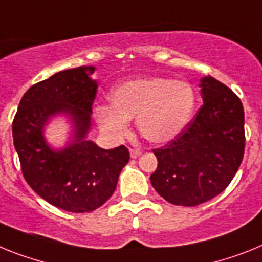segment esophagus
<instances>
[{
  "instance_id": "34e87169",
  "label": "esophagus",
  "mask_w": 262,
  "mask_h": 262,
  "mask_svg": "<svg viewBox=\"0 0 262 262\" xmlns=\"http://www.w3.org/2000/svg\"><path fill=\"white\" fill-rule=\"evenodd\" d=\"M129 151H130V157H132V158H137L138 156L141 155V150H140V149L132 148L130 150H129Z\"/></svg>"
}]
</instances>
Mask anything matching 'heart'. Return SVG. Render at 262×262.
I'll return each instance as SVG.
<instances>
[{"instance_id":"obj_1","label":"heart","mask_w":262,"mask_h":262,"mask_svg":"<svg viewBox=\"0 0 262 262\" xmlns=\"http://www.w3.org/2000/svg\"><path fill=\"white\" fill-rule=\"evenodd\" d=\"M112 105H97L93 114L98 126L112 140L129 132L136 117L140 135L155 144L172 141L188 126L195 106L194 88L184 80L161 76L136 77L114 88Z\"/></svg>"}]
</instances>
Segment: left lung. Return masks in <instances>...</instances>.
<instances>
[{"label":"left lung","instance_id":"8db88e82","mask_svg":"<svg viewBox=\"0 0 262 262\" xmlns=\"http://www.w3.org/2000/svg\"><path fill=\"white\" fill-rule=\"evenodd\" d=\"M204 104L174 140L153 150L156 192L173 205L195 206L229 185L245 150L243 102L213 77L201 80Z\"/></svg>","mask_w":262,"mask_h":262}]
</instances>
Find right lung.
<instances>
[{"label":"right lung","mask_w":262,"mask_h":262,"mask_svg":"<svg viewBox=\"0 0 262 262\" xmlns=\"http://www.w3.org/2000/svg\"><path fill=\"white\" fill-rule=\"evenodd\" d=\"M93 72V67L62 70L33 85L12 126L26 182L45 201L72 213L92 212L111 199L130 157L124 145L106 150L85 140L97 93L89 77ZM58 113L70 116L75 133L67 148L54 151L46 144L43 126Z\"/></svg>","instance_id":"1"}]
</instances>
